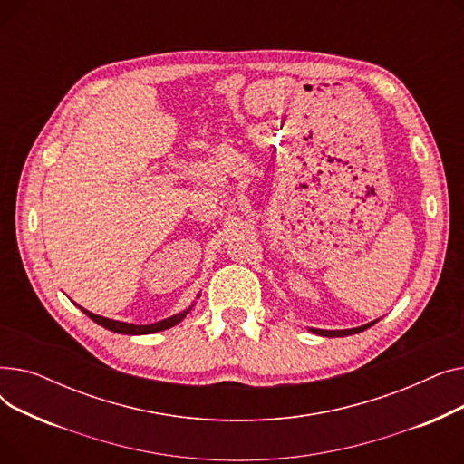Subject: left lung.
<instances>
[{
  "label": "left lung",
  "instance_id": "8db88e82",
  "mask_svg": "<svg viewBox=\"0 0 464 464\" xmlns=\"http://www.w3.org/2000/svg\"><path fill=\"white\" fill-rule=\"evenodd\" d=\"M376 322H371L367 325H361V327H355V329H344V331H322V329H310L312 333L315 334H322V336H348V334H355V333H361L364 329L372 327Z\"/></svg>",
  "mask_w": 464,
  "mask_h": 464
}]
</instances>
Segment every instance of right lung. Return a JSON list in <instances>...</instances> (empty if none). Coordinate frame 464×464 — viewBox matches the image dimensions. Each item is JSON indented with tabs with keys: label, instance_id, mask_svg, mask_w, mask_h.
Masks as SVG:
<instances>
[{
	"label": "right lung",
	"instance_id": "1",
	"mask_svg": "<svg viewBox=\"0 0 464 464\" xmlns=\"http://www.w3.org/2000/svg\"><path fill=\"white\" fill-rule=\"evenodd\" d=\"M88 318H92L97 325H102L109 331H114V333H121V334H149V333H158V331H163V329H169L177 325L179 322H182L186 318V314H189L191 308L180 312V314H175L170 315V318L163 320V322H158V324H152V325H133V324H124V322H116V320H109V318H103V315H97V314H92L84 308H81Z\"/></svg>",
	"mask_w": 464,
	"mask_h": 464
}]
</instances>
